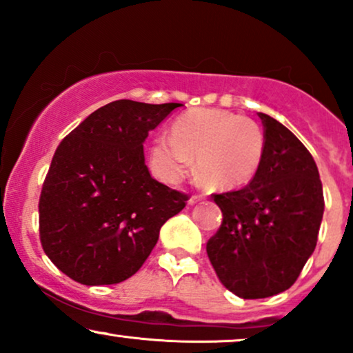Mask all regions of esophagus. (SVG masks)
Returning a JSON list of instances; mask_svg holds the SVG:
<instances>
[{"mask_svg": "<svg viewBox=\"0 0 353 353\" xmlns=\"http://www.w3.org/2000/svg\"><path fill=\"white\" fill-rule=\"evenodd\" d=\"M201 201H204V196H202V194H199V196H192V197H190L189 204L194 205V204H197V202H201Z\"/></svg>", "mask_w": 353, "mask_h": 353, "instance_id": "1", "label": "esophagus"}]
</instances>
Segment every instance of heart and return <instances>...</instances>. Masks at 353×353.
<instances>
[{
	"instance_id": "heart-1",
	"label": "heart",
	"mask_w": 353,
	"mask_h": 353,
	"mask_svg": "<svg viewBox=\"0 0 353 353\" xmlns=\"http://www.w3.org/2000/svg\"><path fill=\"white\" fill-rule=\"evenodd\" d=\"M265 151V134L249 117L224 109H192L151 145V164L165 181L184 176L196 157V176L214 190L244 188L254 179Z\"/></svg>"
}]
</instances>
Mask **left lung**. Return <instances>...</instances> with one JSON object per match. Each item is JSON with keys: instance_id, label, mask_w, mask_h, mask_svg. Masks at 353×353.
I'll list each match as a JSON object with an SVG mask.
<instances>
[{"instance_id": "8db88e82", "label": "left lung", "mask_w": 353, "mask_h": 353, "mask_svg": "<svg viewBox=\"0 0 353 353\" xmlns=\"http://www.w3.org/2000/svg\"><path fill=\"white\" fill-rule=\"evenodd\" d=\"M259 117L265 134L261 169L244 189L214 194L224 219L205 247L219 281L242 299L270 297L297 281L323 216L312 154L277 119Z\"/></svg>"}]
</instances>
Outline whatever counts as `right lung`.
<instances>
[{
	"label": "right lung",
	"instance_id": "right-lung-1",
	"mask_svg": "<svg viewBox=\"0 0 353 353\" xmlns=\"http://www.w3.org/2000/svg\"><path fill=\"white\" fill-rule=\"evenodd\" d=\"M179 103L119 99L61 141L39 197V237L63 274L84 285L134 275L188 196L152 179L144 141Z\"/></svg>",
	"mask_w": 353,
	"mask_h": 353
}]
</instances>
